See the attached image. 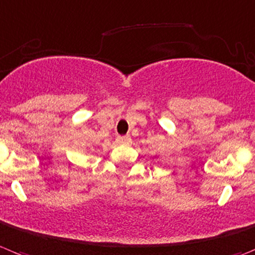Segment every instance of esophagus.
I'll use <instances>...</instances> for the list:
<instances>
[{
    "instance_id": "esophagus-1",
    "label": "esophagus",
    "mask_w": 255,
    "mask_h": 255,
    "mask_svg": "<svg viewBox=\"0 0 255 255\" xmlns=\"http://www.w3.org/2000/svg\"><path fill=\"white\" fill-rule=\"evenodd\" d=\"M118 143L120 144H128L131 141V137L129 136V135H125V136H118Z\"/></svg>"
}]
</instances>
